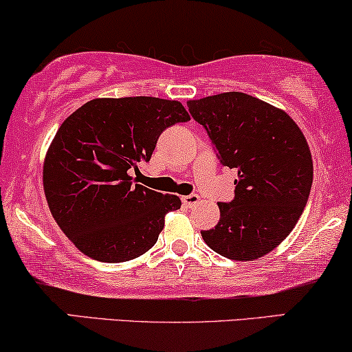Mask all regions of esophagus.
Wrapping results in <instances>:
<instances>
[{"mask_svg": "<svg viewBox=\"0 0 352 352\" xmlns=\"http://www.w3.org/2000/svg\"><path fill=\"white\" fill-rule=\"evenodd\" d=\"M181 201H183L186 207H194L196 204H199V201H201V197H199L197 194H189V196H184Z\"/></svg>", "mask_w": 352, "mask_h": 352, "instance_id": "obj_1", "label": "esophagus"}]
</instances>
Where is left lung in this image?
Masks as SVG:
<instances>
[{"instance_id":"1","label":"left lung","mask_w":352,"mask_h":352,"mask_svg":"<svg viewBox=\"0 0 352 352\" xmlns=\"http://www.w3.org/2000/svg\"><path fill=\"white\" fill-rule=\"evenodd\" d=\"M223 166L236 168L235 199L219 202L220 220L202 230L215 253L253 261L287 238L314 183L302 130L284 111L250 94L222 93L188 102Z\"/></svg>"}]
</instances>
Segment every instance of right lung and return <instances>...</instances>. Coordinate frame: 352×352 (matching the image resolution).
<instances>
[{
    "label": "right lung",
    "instance_id": "obj_1",
    "mask_svg": "<svg viewBox=\"0 0 352 352\" xmlns=\"http://www.w3.org/2000/svg\"><path fill=\"white\" fill-rule=\"evenodd\" d=\"M190 117L177 101L102 98L60 125L43 163V190L55 222L81 253L124 263L146 253L181 199L133 184L164 129Z\"/></svg>",
    "mask_w": 352,
    "mask_h": 352
}]
</instances>
